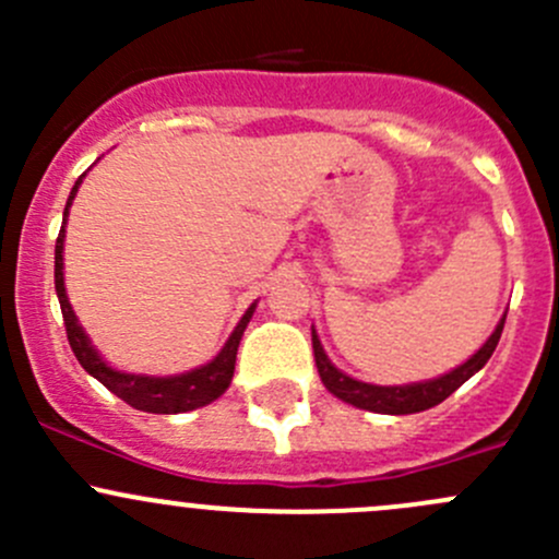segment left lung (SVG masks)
I'll return each instance as SVG.
<instances>
[{"label": "left lung", "instance_id": "1", "mask_svg": "<svg viewBox=\"0 0 559 559\" xmlns=\"http://www.w3.org/2000/svg\"><path fill=\"white\" fill-rule=\"evenodd\" d=\"M506 319H500V324L495 326V332L489 335V341L467 359L465 365L452 370V373L441 376V379L425 381V384H411V386H373V384H362L357 379H348L346 373L335 368V365L326 359L324 348H321L319 337L313 332V357H316V368H319L321 381L324 386L330 389L335 397H341L343 403H352L357 408L365 411H376V414H416V411H427L432 405L443 403L449 394L456 392L473 373L487 365V359L492 357V352L498 348L500 332H503Z\"/></svg>", "mask_w": 559, "mask_h": 559}]
</instances>
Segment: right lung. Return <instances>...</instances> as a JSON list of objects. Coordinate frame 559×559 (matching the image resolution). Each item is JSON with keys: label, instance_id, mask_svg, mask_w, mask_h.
<instances>
[{"label": "right lung", "instance_id": "right-lung-1", "mask_svg": "<svg viewBox=\"0 0 559 559\" xmlns=\"http://www.w3.org/2000/svg\"><path fill=\"white\" fill-rule=\"evenodd\" d=\"M81 180L83 175L75 180V186H72L70 191V200H67V207H64V222H67V211H70L72 205V197H75ZM61 248H64V227H61L59 238H56V270H53L56 295H59L61 316H64L67 341H70L72 354H75L78 362L83 365L86 373H92L99 384H105L112 394H116V397H121L123 403H129L138 411H148V414H183V411H194L200 408V405L213 403V400L222 397V394L227 392L229 381H233V373H235V357H238L240 337H243L248 319H251L253 313V306L248 308L243 319H240V324L235 326L227 346L222 348V354H218L213 362L202 365V368L191 370V373L170 376V379L118 373V370L107 368L103 359H99V354L94 352L92 343H88L86 332H83L81 324H78L75 313H72L70 300H67V292H64V262H61Z\"/></svg>", "mask_w": 559, "mask_h": 559}]
</instances>
